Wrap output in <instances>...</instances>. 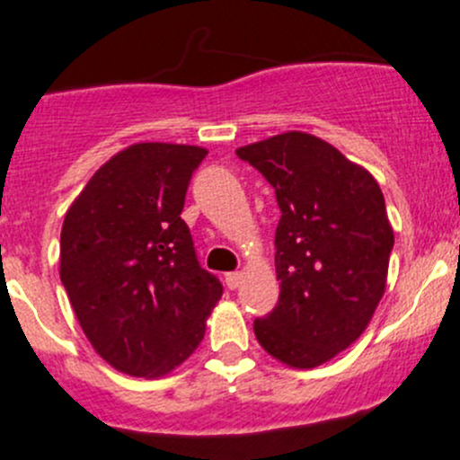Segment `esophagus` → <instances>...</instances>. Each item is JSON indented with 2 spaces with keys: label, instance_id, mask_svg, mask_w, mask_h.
Segmentation results:
<instances>
[{
  "label": "esophagus",
  "instance_id": "obj_1",
  "mask_svg": "<svg viewBox=\"0 0 460 460\" xmlns=\"http://www.w3.org/2000/svg\"><path fill=\"white\" fill-rule=\"evenodd\" d=\"M240 280H243V273H240V271L226 273V278H225V282H226V287H229V289H235V287L240 285Z\"/></svg>",
  "mask_w": 460,
  "mask_h": 460
}]
</instances>
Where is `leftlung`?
Segmentation results:
<instances>
[{"instance_id": "left-lung-1", "label": "left lung", "mask_w": 460, "mask_h": 460, "mask_svg": "<svg viewBox=\"0 0 460 460\" xmlns=\"http://www.w3.org/2000/svg\"><path fill=\"white\" fill-rule=\"evenodd\" d=\"M240 160L276 189L273 312L253 320L267 354L314 369L367 329L387 285L394 231L385 198L367 169L303 131L240 146Z\"/></svg>"}]
</instances>
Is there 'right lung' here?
I'll return each mask as SVG.
<instances>
[{"label":"right lung","instance_id":"right-lung-1","mask_svg":"<svg viewBox=\"0 0 460 460\" xmlns=\"http://www.w3.org/2000/svg\"><path fill=\"white\" fill-rule=\"evenodd\" d=\"M204 155L189 144H133L95 171L64 217L59 278L93 349L122 374L173 372L222 296L180 217Z\"/></svg>","mask_w":460,"mask_h":460}]
</instances>
